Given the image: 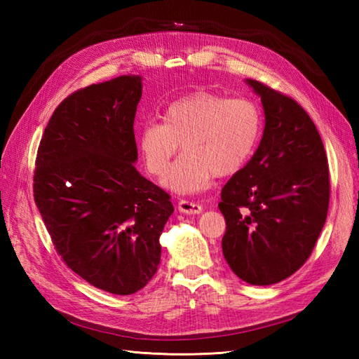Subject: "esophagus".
<instances>
[{
	"label": "esophagus",
	"mask_w": 359,
	"mask_h": 359,
	"mask_svg": "<svg viewBox=\"0 0 359 359\" xmlns=\"http://www.w3.org/2000/svg\"><path fill=\"white\" fill-rule=\"evenodd\" d=\"M177 208L180 212H184V215H201L203 210L202 205L196 202H188V201H180Z\"/></svg>",
	"instance_id": "1"
}]
</instances>
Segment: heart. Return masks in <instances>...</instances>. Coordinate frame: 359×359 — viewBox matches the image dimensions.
I'll return each instance as SVG.
<instances>
[{
  "label": "heart",
  "instance_id": "obj_1",
  "mask_svg": "<svg viewBox=\"0 0 359 359\" xmlns=\"http://www.w3.org/2000/svg\"><path fill=\"white\" fill-rule=\"evenodd\" d=\"M163 123L148 121L139 133L144 166L162 177L182 143L163 185L175 193H199L212 177L238 172L261 135L262 117L248 98L196 93L174 100L162 114Z\"/></svg>",
  "mask_w": 359,
  "mask_h": 359
}]
</instances>
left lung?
Wrapping results in <instances>:
<instances>
[{"label": "left lung", "instance_id": "8db88e82", "mask_svg": "<svg viewBox=\"0 0 359 359\" xmlns=\"http://www.w3.org/2000/svg\"><path fill=\"white\" fill-rule=\"evenodd\" d=\"M245 81L261 97L265 128L253 157L220 193L222 251L236 276L271 285L292 276L313 251L329 211V165L302 106L261 81Z\"/></svg>", "mask_w": 359, "mask_h": 359}]
</instances>
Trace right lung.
<instances>
[{
  "label": "right lung",
  "instance_id": "obj_1",
  "mask_svg": "<svg viewBox=\"0 0 359 359\" xmlns=\"http://www.w3.org/2000/svg\"><path fill=\"white\" fill-rule=\"evenodd\" d=\"M142 77L121 75L71 94L38 147L34 199L57 253L80 278L133 294L154 276L171 197L135 170Z\"/></svg>",
  "mask_w": 359,
  "mask_h": 359
}]
</instances>
